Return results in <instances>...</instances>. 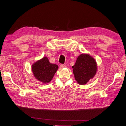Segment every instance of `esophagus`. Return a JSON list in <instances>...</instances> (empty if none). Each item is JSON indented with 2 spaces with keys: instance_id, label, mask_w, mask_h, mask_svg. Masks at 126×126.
Masks as SVG:
<instances>
[{
  "instance_id": "1",
  "label": "esophagus",
  "mask_w": 126,
  "mask_h": 126,
  "mask_svg": "<svg viewBox=\"0 0 126 126\" xmlns=\"http://www.w3.org/2000/svg\"><path fill=\"white\" fill-rule=\"evenodd\" d=\"M61 67H62V68H65L66 66L65 65H64V64H61Z\"/></svg>"
}]
</instances>
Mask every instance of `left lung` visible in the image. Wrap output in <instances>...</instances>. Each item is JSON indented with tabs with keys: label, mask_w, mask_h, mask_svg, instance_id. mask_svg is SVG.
Listing matches in <instances>:
<instances>
[{
	"label": "left lung",
	"mask_w": 126,
	"mask_h": 126,
	"mask_svg": "<svg viewBox=\"0 0 126 126\" xmlns=\"http://www.w3.org/2000/svg\"><path fill=\"white\" fill-rule=\"evenodd\" d=\"M74 78L78 84H86L95 76L97 71L96 61L88 54H81L73 66Z\"/></svg>",
	"instance_id": "left-lung-1"
}]
</instances>
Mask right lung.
Here are the masks:
<instances>
[{
	"instance_id": "obj_1",
	"label": "right lung",
	"mask_w": 126,
	"mask_h": 126,
	"mask_svg": "<svg viewBox=\"0 0 126 126\" xmlns=\"http://www.w3.org/2000/svg\"><path fill=\"white\" fill-rule=\"evenodd\" d=\"M58 69V66L50 63L46 57L37 61L32 65V71L34 77L43 83H49Z\"/></svg>"
}]
</instances>
